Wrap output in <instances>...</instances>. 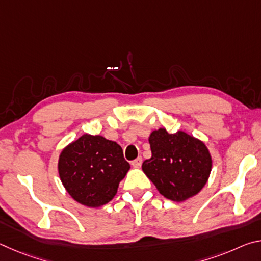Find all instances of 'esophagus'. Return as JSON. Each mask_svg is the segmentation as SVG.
<instances>
[{
  "instance_id": "1",
  "label": "esophagus",
  "mask_w": 261,
  "mask_h": 261,
  "mask_svg": "<svg viewBox=\"0 0 261 261\" xmlns=\"http://www.w3.org/2000/svg\"><path fill=\"white\" fill-rule=\"evenodd\" d=\"M141 162H143V159H141L140 156H138L136 159V160H134L131 162V165L134 166V167H136V168H138V167H140L141 166Z\"/></svg>"
}]
</instances>
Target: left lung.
Here are the masks:
<instances>
[{
  "label": "left lung",
  "mask_w": 261,
  "mask_h": 261,
  "mask_svg": "<svg viewBox=\"0 0 261 261\" xmlns=\"http://www.w3.org/2000/svg\"><path fill=\"white\" fill-rule=\"evenodd\" d=\"M152 158L143 171L163 197L184 201L205 187L212 170V156L201 140L184 131L169 134L154 130L148 138Z\"/></svg>",
  "instance_id": "left-lung-1"
}]
</instances>
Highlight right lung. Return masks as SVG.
<instances>
[{"instance_id": "obj_1", "label": "right lung", "mask_w": 261, "mask_h": 261, "mask_svg": "<svg viewBox=\"0 0 261 261\" xmlns=\"http://www.w3.org/2000/svg\"><path fill=\"white\" fill-rule=\"evenodd\" d=\"M57 168L62 184L74 200L100 207L115 197L130 165L116 141L86 134L61 152Z\"/></svg>"}]
</instances>
